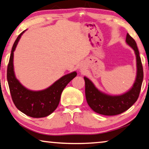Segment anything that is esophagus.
Listing matches in <instances>:
<instances>
[{
  "instance_id": "esophagus-1",
  "label": "esophagus",
  "mask_w": 149,
  "mask_h": 149,
  "mask_svg": "<svg viewBox=\"0 0 149 149\" xmlns=\"http://www.w3.org/2000/svg\"><path fill=\"white\" fill-rule=\"evenodd\" d=\"M83 68H84V66L81 65L79 67V69H80V70H82V69H83Z\"/></svg>"
}]
</instances>
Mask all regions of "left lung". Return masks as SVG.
Returning <instances> with one entry per match:
<instances>
[{"label": "left lung", "instance_id": "1", "mask_svg": "<svg viewBox=\"0 0 149 149\" xmlns=\"http://www.w3.org/2000/svg\"><path fill=\"white\" fill-rule=\"evenodd\" d=\"M126 42L134 51L136 61V75L133 85L127 92L119 95H111L102 92L96 87L88 78L85 81V96L89 107L95 113L102 115L113 116L129 109L138 99L143 80V69L136 43L127 33Z\"/></svg>", "mask_w": 149, "mask_h": 149}]
</instances>
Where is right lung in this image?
<instances>
[{
	"label": "right lung",
	"instance_id": "1",
	"mask_svg": "<svg viewBox=\"0 0 149 149\" xmlns=\"http://www.w3.org/2000/svg\"><path fill=\"white\" fill-rule=\"evenodd\" d=\"M24 31L16 39L11 51L7 68V81L13 102L22 113L33 118L49 116L59 104L61 93L68 82L77 76L76 71L64 75L49 87L41 91H32L20 83L14 70V52Z\"/></svg>",
	"mask_w": 149,
	"mask_h": 149
}]
</instances>
